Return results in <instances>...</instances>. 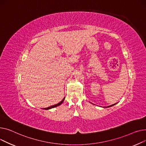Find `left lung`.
I'll use <instances>...</instances> for the list:
<instances>
[{
	"label": "left lung",
	"mask_w": 146,
	"mask_h": 146,
	"mask_svg": "<svg viewBox=\"0 0 146 146\" xmlns=\"http://www.w3.org/2000/svg\"><path fill=\"white\" fill-rule=\"evenodd\" d=\"M117 103H115V104H112V105H111V106H108V107H107H107H112V106H114V105H115Z\"/></svg>",
	"instance_id": "8db88e82"
}]
</instances>
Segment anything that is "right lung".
<instances>
[{
  "mask_svg": "<svg viewBox=\"0 0 146 146\" xmlns=\"http://www.w3.org/2000/svg\"><path fill=\"white\" fill-rule=\"evenodd\" d=\"M64 100H65V98H64V99H63L61 102H59V103H58V104H55V105H54V106H50V107H48V108H44V109H45V110H49V109H50V108H54V107H58V106H60V105H61V104L62 103V102H64Z\"/></svg>",
  "mask_w": 146,
  "mask_h": 146,
  "instance_id": "obj_1",
  "label": "right lung"
}]
</instances>
